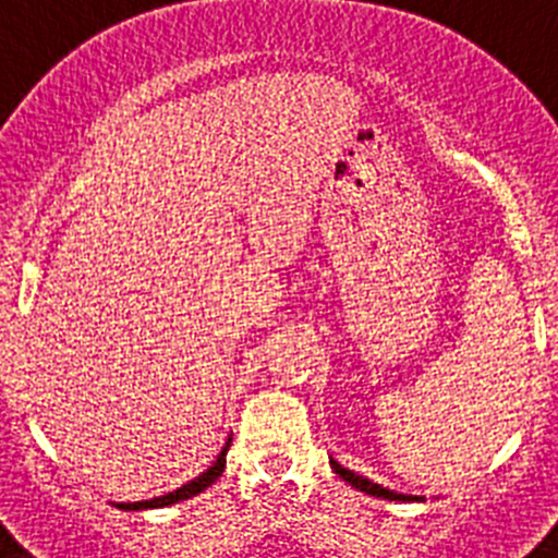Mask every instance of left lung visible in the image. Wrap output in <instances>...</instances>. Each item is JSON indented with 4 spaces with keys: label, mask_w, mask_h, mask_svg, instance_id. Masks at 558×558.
<instances>
[{
    "label": "left lung",
    "mask_w": 558,
    "mask_h": 558,
    "mask_svg": "<svg viewBox=\"0 0 558 558\" xmlns=\"http://www.w3.org/2000/svg\"><path fill=\"white\" fill-rule=\"evenodd\" d=\"M329 466H332L335 475L343 477V481H347L349 486H354V489H357V492H366V495H372V497H383V500H425V497H418V495H399V492L386 489V486H379V483L368 481V477L357 475V472L347 470V466H340V463L335 461V458H329Z\"/></svg>",
    "instance_id": "left-lung-1"
}]
</instances>
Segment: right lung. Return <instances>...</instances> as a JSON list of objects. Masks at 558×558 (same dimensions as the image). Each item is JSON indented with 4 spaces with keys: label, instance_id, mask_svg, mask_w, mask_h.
<instances>
[{
    "label": "right lung",
    "instance_id": "obj_1",
    "mask_svg": "<svg viewBox=\"0 0 558 558\" xmlns=\"http://www.w3.org/2000/svg\"><path fill=\"white\" fill-rule=\"evenodd\" d=\"M231 447V438L223 445V450H220V456L211 461V466L206 472H201L198 477H192V481H186L184 486H179L175 492H167V495L161 497H153V500H140V502H117L122 511H145V509H165V506H172V502H181V500H190V497L201 495L204 489H209L211 483L218 481L220 475H223L226 470V452H229Z\"/></svg>",
    "mask_w": 558,
    "mask_h": 558
}]
</instances>
